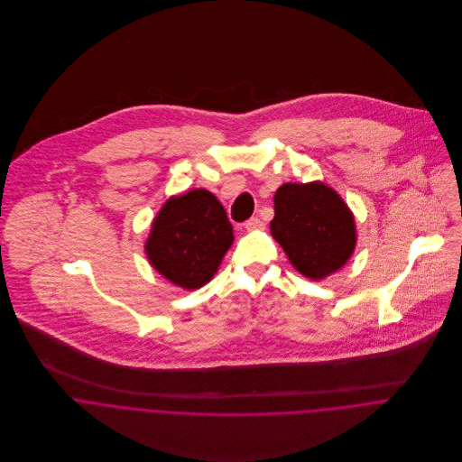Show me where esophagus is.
Returning <instances> with one entry per match:
<instances>
[{
  "mask_svg": "<svg viewBox=\"0 0 462 462\" xmlns=\"http://www.w3.org/2000/svg\"><path fill=\"white\" fill-rule=\"evenodd\" d=\"M263 220L258 218V217H251V218L245 222V229H247V231H256V229H263Z\"/></svg>",
  "mask_w": 462,
  "mask_h": 462,
  "instance_id": "1",
  "label": "esophagus"
}]
</instances>
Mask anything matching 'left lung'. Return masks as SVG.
Instances as JSON below:
<instances>
[{
    "label": "left lung",
    "mask_w": 462,
    "mask_h": 462,
    "mask_svg": "<svg viewBox=\"0 0 462 462\" xmlns=\"http://www.w3.org/2000/svg\"><path fill=\"white\" fill-rule=\"evenodd\" d=\"M270 233L291 264L310 279H322L346 263L356 245L350 209L322 183H286L273 198Z\"/></svg>",
    "instance_id": "left-lung-1"
}]
</instances>
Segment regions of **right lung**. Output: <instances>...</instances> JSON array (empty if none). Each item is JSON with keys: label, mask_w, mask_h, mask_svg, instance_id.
Masks as SVG:
<instances>
[{"label": "right lung", "mask_w": 462, "mask_h": 462, "mask_svg": "<svg viewBox=\"0 0 462 462\" xmlns=\"http://www.w3.org/2000/svg\"><path fill=\"white\" fill-rule=\"evenodd\" d=\"M231 244L233 227L224 206L211 192L198 189L163 204L145 253L169 281L196 290L211 279Z\"/></svg>", "instance_id": "obj_1"}]
</instances>
